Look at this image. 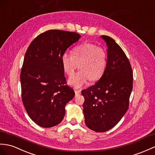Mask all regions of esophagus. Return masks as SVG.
Listing matches in <instances>:
<instances>
[{"instance_id":"1","label":"esophagus","mask_w":155,"mask_h":155,"mask_svg":"<svg viewBox=\"0 0 155 155\" xmlns=\"http://www.w3.org/2000/svg\"><path fill=\"white\" fill-rule=\"evenodd\" d=\"M74 92H75V94H76V95L81 94V91H80V90H74Z\"/></svg>"}]
</instances>
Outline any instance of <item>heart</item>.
I'll return each instance as SVG.
<instances>
[{
    "mask_svg": "<svg viewBox=\"0 0 155 155\" xmlns=\"http://www.w3.org/2000/svg\"><path fill=\"white\" fill-rule=\"evenodd\" d=\"M61 64L69 76L73 75L80 68L81 70L70 78L69 83L74 87L81 88L89 80L96 81L102 77L107 65V52L96 44L86 43L76 47L73 50V55L64 53Z\"/></svg>",
    "mask_w": 155,
    "mask_h": 155,
    "instance_id": "b5f03b06",
    "label": "heart"
}]
</instances>
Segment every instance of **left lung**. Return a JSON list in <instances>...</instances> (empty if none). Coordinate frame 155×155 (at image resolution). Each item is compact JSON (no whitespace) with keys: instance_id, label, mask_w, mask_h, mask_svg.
I'll use <instances>...</instances> for the list:
<instances>
[{"instance_id":"obj_1","label":"left lung","mask_w":155,"mask_h":155,"mask_svg":"<svg viewBox=\"0 0 155 155\" xmlns=\"http://www.w3.org/2000/svg\"><path fill=\"white\" fill-rule=\"evenodd\" d=\"M107 49V65L102 77L82 91L85 124L96 132H105L120 121L129 108L133 89L132 68L125 53L107 35H102Z\"/></svg>"}]
</instances>
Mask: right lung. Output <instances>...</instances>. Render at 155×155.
<instances>
[{
  "label": "right lung",
  "instance_id": "add662e5",
  "mask_svg": "<svg viewBox=\"0 0 155 155\" xmlns=\"http://www.w3.org/2000/svg\"><path fill=\"white\" fill-rule=\"evenodd\" d=\"M76 32L50 30L29 45L20 73L21 100L28 116L42 127L60 124L74 92L66 84L61 57L78 41Z\"/></svg>",
  "mask_w": 155,
  "mask_h": 155
}]
</instances>
